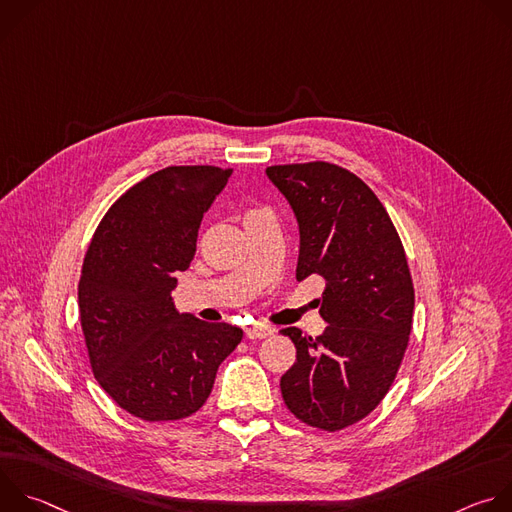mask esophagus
<instances>
[{
	"instance_id": "esophagus-1",
	"label": "esophagus",
	"mask_w": 512,
	"mask_h": 512,
	"mask_svg": "<svg viewBox=\"0 0 512 512\" xmlns=\"http://www.w3.org/2000/svg\"><path fill=\"white\" fill-rule=\"evenodd\" d=\"M245 334H247L249 340H261V338L271 336L273 330H271V326H267V324H253V326H249V328L245 330Z\"/></svg>"
}]
</instances>
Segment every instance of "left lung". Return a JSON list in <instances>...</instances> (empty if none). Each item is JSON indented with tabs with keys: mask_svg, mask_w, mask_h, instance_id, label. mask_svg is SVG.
Masks as SVG:
<instances>
[{
	"mask_svg": "<svg viewBox=\"0 0 512 512\" xmlns=\"http://www.w3.org/2000/svg\"><path fill=\"white\" fill-rule=\"evenodd\" d=\"M265 172L298 218V281H326L324 334L281 330L296 344L281 395L306 425L338 431L383 401L401 367L415 306L405 249L381 200L352 172L328 162Z\"/></svg>",
	"mask_w": 512,
	"mask_h": 512,
	"instance_id": "obj_1",
	"label": "left lung"
}]
</instances>
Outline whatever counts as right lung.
Wrapping results in <instances>:
<instances>
[{
	"label": "right lung",
	"mask_w": 512,
	"mask_h": 512,
	"mask_svg": "<svg viewBox=\"0 0 512 512\" xmlns=\"http://www.w3.org/2000/svg\"><path fill=\"white\" fill-rule=\"evenodd\" d=\"M216 166H170L121 194L87 249L79 310L91 369L127 413L176 421L208 399L243 330L178 314V271L196 253L204 212L231 178Z\"/></svg>",
	"instance_id": "add662e5"
}]
</instances>
